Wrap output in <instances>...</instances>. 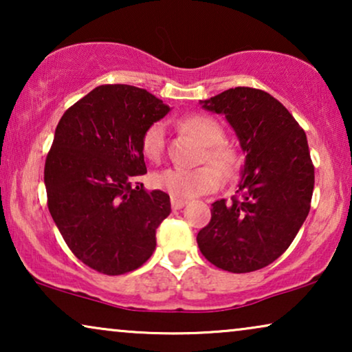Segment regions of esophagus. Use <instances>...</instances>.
I'll use <instances>...</instances> for the list:
<instances>
[{"label":"esophagus","mask_w":352,"mask_h":352,"mask_svg":"<svg viewBox=\"0 0 352 352\" xmlns=\"http://www.w3.org/2000/svg\"><path fill=\"white\" fill-rule=\"evenodd\" d=\"M186 204H187V200H184V199H177V197H171L173 210H181Z\"/></svg>","instance_id":"34e87169"}]
</instances>
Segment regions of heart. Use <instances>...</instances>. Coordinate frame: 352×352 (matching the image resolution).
<instances>
[{"label":"heart","instance_id":"obj_1","mask_svg":"<svg viewBox=\"0 0 352 352\" xmlns=\"http://www.w3.org/2000/svg\"><path fill=\"white\" fill-rule=\"evenodd\" d=\"M181 126L190 133L201 146L206 147L205 157L211 165L218 168L223 175H232L237 168V157L228 146H224V131L218 122L205 115H190L181 122ZM165 151V126L163 123H153L142 136V152L151 160H160ZM213 166L199 168H168L157 173L153 182L158 189L177 199H190L201 194H208L219 187L221 176Z\"/></svg>","mask_w":352,"mask_h":352}]
</instances>
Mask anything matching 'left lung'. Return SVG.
Masks as SVG:
<instances>
[{
    "label": "left lung",
    "instance_id": "obj_1",
    "mask_svg": "<svg viewBox=\"0 0 352 352\" xmlns=\"http://www.w3.org/2000/svg\"><path fill=\"white\" fill-rule=\"evenodd\" d=\"M224 115L242 148L239 197L214 201L197 243L211 264L242 274L266 267L290 247L311 208L314 166L306 134L266 91L232 88L200 100Z\"/></svg>",
    "mask_w": 352,
    "mask_h": 352
}]
</instances>
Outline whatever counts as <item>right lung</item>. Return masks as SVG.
<instances>
[{"instance_id": "obj_1", "label": "right lung", "mask_w": 352, "mask_h": 352, "mask_svg": "<svg viewBox=\"0 0 352 352\" xmlns=\"http://www.w3.org/2000/svg\"><path fill=\"white\" fill-rule=\"evenodd\" d=\"M170 110L142 88L104 85L57 124L45 165L47 208L72 253L94 271H134L155 250L170 195L131 179L147 173L144 133Z\"/></svg>"}]
</instances>
